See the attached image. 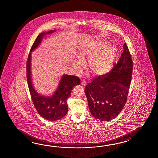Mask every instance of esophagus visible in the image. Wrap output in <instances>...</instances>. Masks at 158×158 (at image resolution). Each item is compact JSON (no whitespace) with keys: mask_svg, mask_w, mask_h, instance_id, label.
I'll return each instance as SVG.
<instances>
[{"mask_svg":"<svg viewBox=\"0 0 158 158\" xmlns=\"http://www.w3.org/2000/svg\"><path fill=\"white\" fill-rule=\"evenodd\" d=\"M81 84L82 85H83V86H85V85H86V82L85 81H82Z\"/></svg>","mask_w":158,"mask_h":158,"instance_id":"34e87169","label":"esophagus"}]
</instances>
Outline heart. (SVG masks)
Masks as SVG:
<instances>
[{
	"label": "heart",
	"instance_id": "heart-1",
	"mask_svg": "<svg viewBox=\"0 0 158 158\" xmlns=\"http://www.w3.org/2000/svg\"><path fill=\"white\" fill-rule=\"evenodd\" d=\"M115 49L106 42L100 41L83 48L79 57L81 60L89 59L88 67L93 74L100 76L107 73L113 67L115 59ZM74 64L78 67L82 66L80 61L76 60Z\"/></svg>",
	"mask_w": 158,
	"mask_h": 158
}]
</instances>
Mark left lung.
I'll return each instance as SVG.
<instances>
[{"mask_svg": "<svg viewBox=\"0 0 158 158\" xmlns=\"http://www.w3.org/2000/svg\"><path fill=\"white\" fill-rule=\"evenodd\" d=\"M123 48L121 57L111 71L96 77L85 88L91 114L101 121H110L116 118L127 101L133 61L126 43Z\"/></svg>", "mask_w": 158, "mask_h": 158, "instance_id": "8db88e82", "label": "left lung"}]
</instances>
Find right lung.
<instances>
[{"label": "right lung", "instance_id": "1", "mask_svg": "<svg viewBox=\"0 0 158 158\" xmlns=\"http://www.w3.org/2000/svg\"><path fill=\"white\" fill-rule=\"evenodd\" d=\"M54 31L43 32L38 35L31 47L27 62V81L34 106L42 118L51 121L59 120L67 114L68 98L71 96V91L73 87L80 84V79L77 76L65 74L61 77L57 90L52 97H43L38 94L34 89L30 73L31 52L38 47L44 35L52 33Z\"/></svg>", "mask_w": 158, "mask_h": 158}]
</instances>
